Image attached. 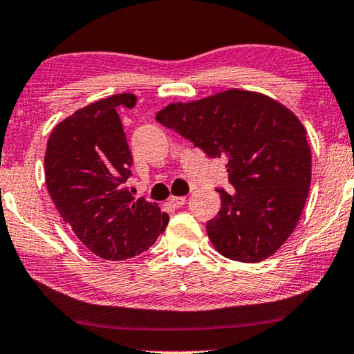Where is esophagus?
Returning <instances> with one entry per match:
<instances>
[{"label": "esophagus", "mask_w": 354, "mask_h": 354, "mask_svg": "<svg viewBox=\"0 0 354 354\" xmlns=\"http://www.w3.org/2000/svg\"><path fill=\"white\" fill-rule=\"evenodd\" d=\"M170 203H171L175 208H179V207H183L184 203H186V197H184V195H183V197H176V195H171V197H170Z\"/></svg>", "instance_id": "esophagus-1"}]
</instances>
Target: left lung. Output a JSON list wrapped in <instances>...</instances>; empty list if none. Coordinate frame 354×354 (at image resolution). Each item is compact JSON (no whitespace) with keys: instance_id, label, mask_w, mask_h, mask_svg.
I'll return each instance as SVG.
<instances>
[{"instance_id":"1","label":"left lung","mask_w":354,"mask_h":354,"mask_svg":"<svg viewBox=\"0 0 354 354\" xmlns=\"http://www.w3.org/2000/svg\"><path fill=\"white\" fill-rule=\"evenodd\" d=\"M156 119L227 162L235 192L218 189L221 209L207 223L216 251L250 263L277 252L297 225L312 183V151L297 115L267 95L230 88L168 104Z\"/></svg>"}]
</instances>
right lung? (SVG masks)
Wrapping results in <instances>:
<instances>
[{"instance_id": "obj_1", "label": "right lung", "mask_w": 354, "mask_h": 354, "mask_svg": "<svg viewBox=\"0 0 354 354\" xmlns=\"http://www.w3.org/2000/svg\"><path fill=\"white\" fill-rule=\"evenodd\" d=\"M135 103V95L118 93L87 104L54 127L46 147L52 202L82 245L106 261L149 250L168 224L159 205L124 187L133 157L119 111Z\"/></svg>"}]
</instances>
